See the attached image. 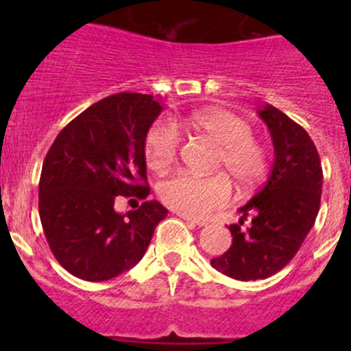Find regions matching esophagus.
Wrapping results in <instances>:
<instances>
[{
    "mask_svg": "<svg viewBox=\"0 0 351 351\" xmlns=\"http://www.w3.org/2000/svg\"><path fill=\"white\" fill-rule=\"evenodd\" d=\"M180 217H182L183 221L190 222V224H195V226H198V228H204V226H207V224H208V222H207V221H204V219L190 217V215H186V214H180Z\"/></svg>",
    "mask_w": 351,
    "mask_h": 351,
    "instance_id": "obj_1",
    "label": "esophagus"
}]
</instances>
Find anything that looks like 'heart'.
<instances>
[{"mask_svg":"<svg viewBox=\"0 0 351 351\" xmlns=\"http://www.w3.org/2000/svg\"><path fill=\"white\" fill-rule=\"evenodd\" d=\"M190 129L219 146L215 166L226 168L244 190L256 186L267 175L268 151L251 136V125L228 110L212 108L193 113ZM180 134L169 122H156L144 144L146 162L153 171H166L178 158ZM159 197L173 210L186 215H207L232 197L231 180L224 173L197 176L178 173L159 185Z\"/></svg>","mask_w":351,"mask_h":351,"instance_id":"1","label":"heart"}]
</instances>
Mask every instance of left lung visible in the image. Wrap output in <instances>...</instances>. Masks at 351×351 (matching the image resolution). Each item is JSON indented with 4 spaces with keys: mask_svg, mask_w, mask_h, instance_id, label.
Segmentation results:
<instances>
[{
    "mask_svg": "<svg viewBox=\"0 0 351 351\" xmlns=\"http://www.w3.org/2000/svg\"><path fill=\"white\" fill-rule=\"evenodd\" d=\"M274 143L275 159L263 189L239 208L231 224L232 244L210 260L215 270L236 280H263L295 256L319 212L323 168L309 134L271 105L258 110ZM251 217L250 228H243Z\"/></svg>",
    "mask_w": 351,
    "mask_h": 351,
    "instance_id": "obj_1",
    "label": "left lung"
}]
</instances>
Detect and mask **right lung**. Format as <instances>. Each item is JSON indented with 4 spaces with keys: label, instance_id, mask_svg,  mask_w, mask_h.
<instances>
[{
    "label": "right lung",
    "instance_id": "obj_1",
    "mask_svg": "<svg viewBox=\"0 0 351 351\" xmlns=\"http://www.w3.org/2000/svg\"><path fill=\"white\" fill-rule=\"evenodd\" d=\"M162 112L153 95L117 93L71 120L44 159L38 214L56 260L88 282L110 280L143 260L168 215L158 200L119 214L117 195L146 198L144 144Z\"/></svg>",
    "mask_w": 351,
    "mask_h": 351
}]
</instances>
